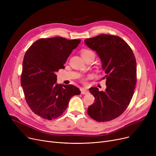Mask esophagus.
I'll use <instances>...</instances> for the list:
<instances>
[{
	"label": "esophagus",
	"mask_w": 156,
	"mask_h": 156,
	"mask_svg": "<svg viewBox=\"0 0 156 156\" xmlns=\"http://www.w3.org/2000/svg\"><path fill=\"white\" fill-rule=\"evenodd\" d=\"M88 93V91L87 90H86L85 88H81V94H87Z\"/></svg>",
	"instance_id": "34e87169"
}]
</instances>
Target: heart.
<instances>
[{"label":"heart","mask_w":156,"mask_h":156,"mask_svg":"<svg viewBox=\"0 0 156 156\" xmlns=\"http://www.w3.org/2000/svg\"><path fill=\"white\" fill-rule=\"evenodd\" d=\"M80 53H81V57H83L84 60H86L87 57L91 55H93L95 56L94 52L90 50H89V49H86V48L81 49L80 51Z\"/></svg>","instance_id":"heart-1"}]
</instances>
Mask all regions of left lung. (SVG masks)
<instances>
[{
    "label": "left lung",
    "instance_id": "obj_1",
    "mask_svg": "<svg viewBox=\"0 0 156 156\" xmlns=\"http://www.w3.org/2000/svg\"><path fill=\"white\" fill-rule=\"evenodd\" d=\"M85 44L100 57L106 79L104 92L89 88L95 97L87 112L99 122L117 118L129 105L136 82V62L132 48L118 36L102 34L85 40Z\"/></svg>",
    "mask_w": 156,
    "mask_h": 156
}]
</instances>
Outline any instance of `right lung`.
<instances>
[{
	"instance_id": "1",
	"label": "right lung",
	"mask_w": 156,
	"mask_h": 156,
	"mask_svg": "<svg viewBox=\"0 0 156 156\" xmlns=\"http://www.w3.org/2000/svg\"><path fill=\"white\" fill-rule=\"evenodd\" d=\"M80 40L55 37L40 38L27 50L23 61L21 85L31 111L42 118L52 120L67 109L74 95L81 94L73 85L56 84L57 72L64 69L68 57Z\"/></svg>"
}]
</instances>
